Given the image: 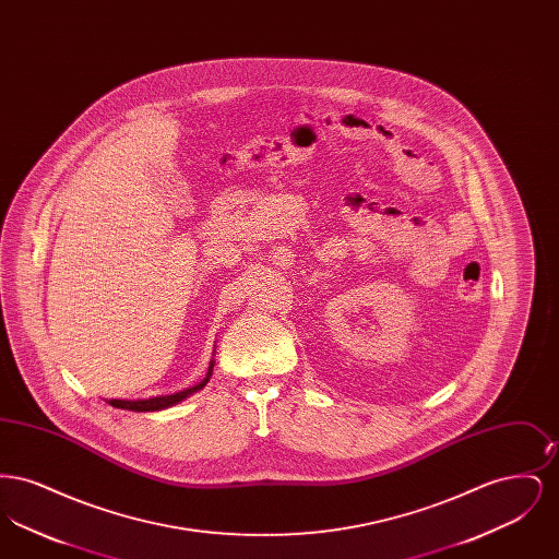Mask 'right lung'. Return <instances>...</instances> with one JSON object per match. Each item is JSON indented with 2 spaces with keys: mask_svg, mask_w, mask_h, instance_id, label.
I'll list each match as a JSON object with an SVG mask.
<instances>
[{
  "mask_svg": "<svg viewBox=\"0 0 559 559\" xmlns=\"http://www.w3.org/2000/svg\"><path fill=\"white\" fill-rule=\"evenodd\" d=\"M213 365H215V360L210 362V369H207V374H205V379L203 381H199L197 385H192V388H188V390H182V392H176V394H169V396H155V399H146V400H107L110 406H115V408H123V411H133V413H151V411H163V408H167V406H174V404H178V402H182V400H187L188 396H192L194 392H199V390H203L205 385H207V381L212 379Z\"/></svg>",
  "mask_w": 559,
  "mask_h": 559,
  "instance_id": "1",
  "label": "right lung"
}]
</instances>
